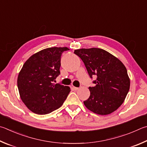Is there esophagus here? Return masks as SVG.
<instances>
[{
	"label": "esophagus",
	"mask_w": 147,
	"mask_h": 147,
	"mask_svg": "<svg viewBox=\"0 0 147 147\" xmlns=\"http://www.w3.org/2000/svg\"><path fill=\"white\" fill-rule=\"evenodd\" d=\"M73 89L74 90H78L79 89L78 87H73Z\"/></svg>",
	"instance_id": "obj_1"
}]
</instances>
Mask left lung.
<instances>
[{
	"mask_svg": "<svg viewBox=\"0 0 147 147\" xmlns=\"http://www.w3.org/2000/svg\"><path fill=\"white\" fill-rule=\"evenodd\" d=\"M84 62L90 78L96 76L90 95L84 101L94 113L107 115L116 111L126 98L130 89L127 69L118 58L100 48L74 50Z\"/></svg>",
	"mask_w": 147,
	"mask_h": 147,
	"instance_id": "8db88e82",
	"label": "left lung"
}]
</instances>
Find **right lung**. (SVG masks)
<instances>
[{"label":"right lung","mask_w":147,"mask_h":147,"mask_svg":"<svg viewBox=\"0 0 147 147\" xmlns=\"http://www.w3.org/2000/svg\"><path fill=\"white\" fill-rule=\"evenodd\" d=\"M67 47H49L31 56L17 78L20 96L33 113L43 115L60 108L71 91L68 86L55 84L59 75L62 53Z\"/></svg>","instance_id":"add662e5"}]
</instances>
